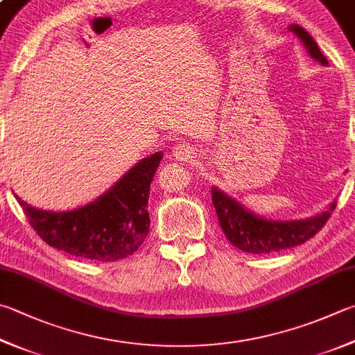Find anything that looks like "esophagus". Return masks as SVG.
I'll list each match as a JSON object with an SVG mask.
<instances>
[{
    "label": "esophagus",
    "mask_w": 355,
    "mask_h": 355,
    "mask_svg": "<svg viewBox=\"0 0 355 355\" xmlns=\"http://www.w3.org/2000/svg\"><path fill=\"white\" fill-rule=\"evenodd\" d=\"M173 155H175V157L178 160H190V159H193V157L196 156V151L190 145L180 144V145L176 146L175 151H173Z\"/></svg>",
    "instance_id": "1"
}]
</instances>
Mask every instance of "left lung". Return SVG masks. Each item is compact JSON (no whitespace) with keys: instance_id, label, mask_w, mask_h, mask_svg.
<instances>
[{"instance_id":"1","label":"left lung","mask_w":355,"mask_h":355,"mask_svg":"<svg viewBox=\"0 0 355 355\" xmlns=\"http://www.w3.org/2000/svg\"><path fill=\"white\" fill-rule=\"evenodd\" d=\"M289 29L300 37L312 58H315L322 64H327V60L317 43L302 26L292 24ZM211 200L225 238L236 249L245 253H253V255H267V253L292 249V247L306 243L307 239L315 236L323 229L337 205L332 202L329 209L322 215L311 219L272 220L253 215L235 199L227 196L215 187H211Z\"/></svg>"}]
</instances>
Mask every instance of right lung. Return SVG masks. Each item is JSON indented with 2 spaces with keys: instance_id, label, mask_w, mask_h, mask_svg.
I'll use <instances>...</instances> for the list:
<instances>
[{
  "instance_id": "obj_1",
  "label": "right lung",
  "mask_w": 355,
  "mask_h": 355,
  "mask_svg": "<svg viewBox=\"0 0 355 355\" xmlns=\"http://www.w3.org/2000/svg\"><path fill=\"white\" fill-rule=\"evenodd\" d=\"M160 159L162 153L142 159L102 198L78 210H38L17 199L46 244L73 257L112 263L132 255L150 233L146 207Z\"/></svg>"
}]
</instances>
